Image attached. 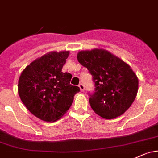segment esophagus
I'll list each match as a JSON object with an SVG mask.
<instances>
[{"label": "esophagus", "mask_w": 158, "mask_h": 158, "mask_svg": "<svg viewBox=\"0 0 158 158\" xmlns=\"http://www.w3.org/2000/svg\"><path fill=\"white\" fill-rule=\"evenodd\" d=\"M79 89H80L81 92H84V90H85V86H84L83 84L80 83V84L79 85Z\"/></svg>", "instance_id": "obj_1"}]
</instances>
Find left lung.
I'll list each match as a JSON object with an SVG mask.
<instances>
[{
    "label": "left lung",
    "instance_id": "8db88e82",
    "mask_svg": "<svg viewBox=\"0 0 158 158\" xmlns=\"http://www.w3.org/2000/svg\"><path fill=\"white\" fill-rule=\"evenodd\" d=\"M77 59L93 76L95 92L89 98L93 110L107 119L123 114L139 89V79L130 66L102 48L79 51Z\"/></svg>",
    "mask_w": 158,
    "mask_h": 158
}]
</instances>
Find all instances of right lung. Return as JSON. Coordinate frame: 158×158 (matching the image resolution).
<instances>
[{"label":"right lung","mask_w":158,"mask_h":158,"mask_svg":"<svg viewBox=\"0 0 158 158\" xmlns=\"http://www.w3.org/2000/svg\"><path fill=\"white\" fill-rule=\"evenodd\" d=\"M69 54V51L47 53L26 66L19 78L21 101L29 112L45 122L60 119L80 91L69 84L72 75L62 72Z\"/></svg>","instance_id":"obj_1"}]
</instances>
